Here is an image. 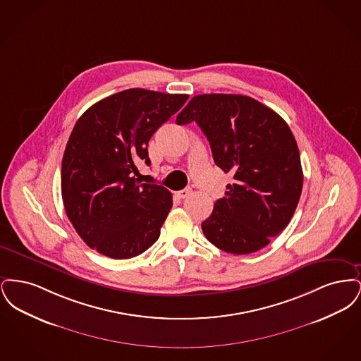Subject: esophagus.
Returning <instances> with one entry per match:
<instances>
[{
    "instance_id": "esophagus-1",
    "label": "esophagus",
    "mask_w": 361,
    "mask_h": 361,
    "mask_svg": "<svg viewBox=\"0 0 361 361\" xmlns=\"http://www.w3.org/2000/svg\"><path fill=\"white\" fill-rule=\"evenodd\" d=\"M190 192H192V188L183 189V190H178V192H177V196H178L180 199H185V197H188L189 195H190Z\"/></svg>"
}]
</instances>
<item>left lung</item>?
Masks as SVG:
<instances>
[{"mask_svg": "<svg viewBox=\"0 0 361 361\" xmlns=\"http://www.w3.org/2000/svg\"><path fill=\"white\" fill-rule=\"evenodd\" d=\"M196 121L215 164L234 183L202 224L207 240L231 255L265 247L290 224L300 199L303 172L296 140L284 119L240 94H199L177 115Z\"/></svg>", "mask_w": 361, "mask_h": 361, "instance_id": "obj_1", "label": "left lung"}]
</instances>
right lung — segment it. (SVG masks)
Listing matches in <instances>:
<instances>
[{"mask_svg": "<svg viewBox=\"0 0 361 361\" xmlns=\"http://www.w3.org/2000/svg\"><path fill=\"white\" fill-rule=\"evenodd\" d=\"M187 100L188 94L127 89L93 104L75 123L61 190L68 218L89 247L126 259L159 238L172 193L142 183L137 165H150V137Z\"/></svg>", "mask_w": 361, "mask_h": 361, "instance_id": "obj_1", "label": "right lung"}]
</instances>
